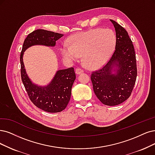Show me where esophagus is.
Here are the masks:
<instances>
[{"mask_svg":"<svg viewBox=\"0 0 155 155\" xmlns=\"http://www.w3.org/2000/svg\"><path fill=\"white\" fill-rule=\"evenodd\" d=\"M83 72H84V70H82V69H81V68H77L75 70V73L77 74H80Z\"/></svg>","mask_w":155,"mask_h":155,"instance_id":"34e87169","label":"esophagus"}]
</instances>
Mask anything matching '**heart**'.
<instances>
[{"label":"heart","mask_w":155,"mask_h":155,"mask_svg":"<svg viewBox=\"0 0 155 155\" xmlns=\"http://www.w3.org/2000/svg\"><path fill=\"white\" fill-rule=\"evenodd\" d=\"M116 36L110 29L98 28L74 34L68 39V44L61 47V54L68 61H74L83 55L85 64L91 68L101 66L113 54Z\"/></svg>","instance_id":"1"}]
</instances>
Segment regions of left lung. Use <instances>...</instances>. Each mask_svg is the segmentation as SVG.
I'll list each match as a JSON object with an SVG mask.
<instances>
[{
  "instance_id": "left-lung-1",
  "label": "left lung",
  "mask_w": 155,
  "mask_h": 155,
  "mask_svg": "<svg viewBox=\"0 0 155 155\" xmlns=\"http://www.w3.org/2000/svg\"><path fill=\"white\" fill-rule=\"evenodd\" d=\"M115 28L116 48L110 59L91 79L94 92L103 104L115 106L127 100L132 92L137 71L134 45L127 31L110 20Z\"/></svg>"
}]
</instances>
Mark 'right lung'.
Listing matches in <instances>:
<instances>
[{
  "label": "right lung",
  "mask_w": 155,
  "mask_h": 155,
  "mask_svg": "<svg viewBox=\"0 0 155 155\" xmlns=\"http://www.w3.org/2000/svg\"><path fill=\"white\" fill-rule=\"evenodd\" d=\"M63 34L44 29H37L25 38L20 54L21 77L23 84L34 105L45 112L57 113L62 111L70 101L71 88L76 78L73 68L57 71L51 82L45 86L34 84L27 75L23 61L24 51L34 45L54 47Z\"/></svg>",
  "instance_id": "right-lung-1"
}]
</instances>
